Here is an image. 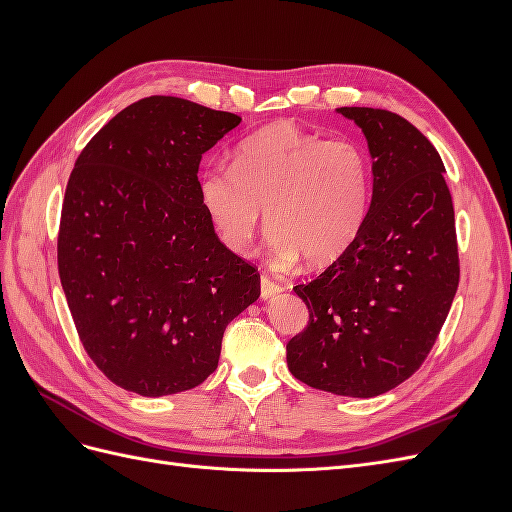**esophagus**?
<instances>
[{
  "instance_id": "esophagus-1",
  "label": "esophagus",
  "mask_w": 512,
  "mask_h": 512,
  "mask_svg": "<svg viewBox=\"0 0 512 512\" xmlns=\"http://www.w3.org/2000/svg\"><path fill=\"white\" fill-rule=\"evenodd\" d=\"M284 288L277 284V282H273L271 277H267V275H262L260 277V299L262 301H269V299H273L275 294H280Z\"/></svg>"
}]
</instances>
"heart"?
<instances>
[{"label": "heart", "mask_w": 512, "mask_h": 512, "mask_svg": "<svg viewBox=\"0 0 512 512\" xmlns=\"http://www.w3.org/2000/svg\"><path fill=\"white\" fill-rule=\"evenodd\" d=\"M198 190L230 250H247L267 213L273 267L290 269L301 258L322 267L359 235L369 205V162L346 138L324 141L292 123H277L245 138L235 166L209 164Z\"/></svg>", "instance_id": "heart-1"}]
</instances>
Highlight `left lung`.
Returning a JSON list of instances; mask_svg holds the SVG:
<instances>
[{
    "label": "left lung",
    "instance_id": "left-lung-1",
    "mask_svg": "<svg viewBox=\"0 0 512 512\" xmlns=\"http://www.w3.org/2000/svg\"><path fill=\"white\" fill-rule=\"evenodd\" d=\"M367 138L369 211L333 265L294 292L309 309L286 346L290 374L312 389L376 397L423 365L459 284L453 198L440 153L410 121L342 106Z\"/></svg>",
    "mask_w": 512,
    "mask_h": 512
}]
</instances>
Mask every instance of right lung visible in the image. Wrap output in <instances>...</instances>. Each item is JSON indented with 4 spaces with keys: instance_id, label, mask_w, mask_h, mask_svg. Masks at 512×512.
I'll use <instances>...</instances> for the list:
<instances>
[{
    "instance_id": "1",
    "label": "right lung",
    "mask_w": 512,
    "mask_h": 512,
    "mask_svg": "<svg viewBox=\"0 0 512 512\" xmlns=\"http://www.w3.org/2000/svg\"><path fill=\"white\" fill-rule=\"evenodd\" d=\"M239 115L151 96L81 151L61 205V288L89 359L143 397L190 391L220 361L260 273L218 239L198 164Z\"/></svg>"
}]
</instances>
